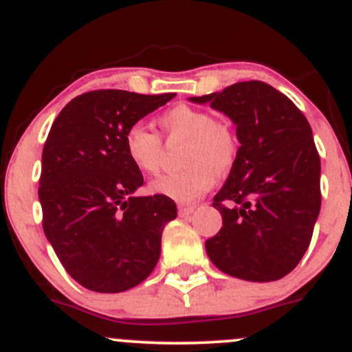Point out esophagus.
Returning <instances> with one entry per match:
<instances>
[{
	"mask_svg": "<svg viewBox=\"0 0 352 352\" xmlns=\"http://www.w3.org/2000/svg\"><path fill=\"white\" fill-rule=\"evenodd\" d=\"M177 212L181 218H186L191 212H195V206H177Z\"/></svg>",
	"mask_w": 352,
	"mask_h": 352,
	"instance_id": "34e87169",
	"label": "esophagus"
}]
</instances>
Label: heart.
<instances>
[{"instance_id":"heart-1","label":"heart","mask_w":352,"mask_h":352,"mask_svg":"<svg viewBox=\"0 0 352 352\" xmlns=\"http://www.w3.org/2000/svg\"><path fill=\"white\" fill-rule=\"evenodd\" d=\"M157 124L169 140H186L183 164L179 173L164 175L149 184L153 195H160L177 203H192L212 188L216 171L228 173L238 160V138L218 123L214 114L188 104H176L157 118ZM124 153L138 171L156 175L160 171V136L148 126L136 123L124 134Z\"/></svg>"}]
</instances>
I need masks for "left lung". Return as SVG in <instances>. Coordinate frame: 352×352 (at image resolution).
I'll list each match as a JSON object with an SVG mask.
<instances>
[{"label":"left lung","mask_w":352,"mask_h":352,"mask_svg":"<svg viewBox=\"0 0 352 352\" xmlns=\"http://www.w3.org/2000/svg\"><path fill=\"white\" fill-rule=\"evenodd\" d=\"M189 100L231 118L241 143L212 199L223 228L204 244L209 259L244 281L284 278L309 248L321 209V161L306 116L256 80Z\"/></svg>","instance_id":"left-lung-1"}]
</instances>
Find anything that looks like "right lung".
<instances>
[{
    "label": "right lung",
    "instance_id": "add662e5",
    "mask_svg": "<svg viewBox=\"0 0 352 352\" xmlns=\"http://www.w3.org/2000/svg\"><path fill=\"white\" fill-rule=\"evenodd\" d=\"M176 94L98 89L71 100L43 148L38 196L43 229L66 272L96 293L143 283L176 218L169 197L133 196L141 171L124 153V134Z\"/></svg>",
    "mask_w": 352,
    "mask_h": 352
}]
</instances>
